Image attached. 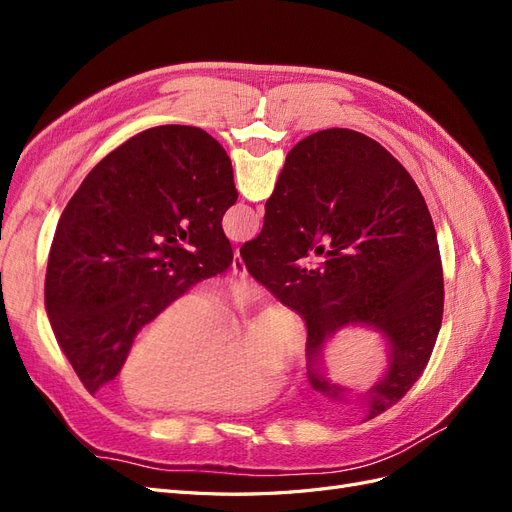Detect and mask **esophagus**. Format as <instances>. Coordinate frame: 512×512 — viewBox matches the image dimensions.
<instances>
[{
  "instance_id": "obj_1",
  "label": "esophagus",
  "mask_w": 512,
  "mask_h": 512,
  "mask_svg": "<svg viewBox=\"0 0 512 512\" xmlns=\"http://www.w3.org/2000/svg\"><path fill=\"white\" fill-rule=\"evenodd\" d=\"M230 271H232V275L241 277V280H245V277H247L245 262L241 260V254H239V252H235V256H232V267H230Z\"/></svg>"
}]
</instances>
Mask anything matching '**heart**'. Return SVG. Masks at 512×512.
Masks as SVG:
<instances>
[{
	"mask_svg": "<svg viewBox=\"0 0 512 512\" xmlns=\"http://www.w3.org/2000/svg\"><path fill=\"white\" fill-rule=\"evenodd\" d=\"M256 297L232 284L209 303L205 294H183L153 318L121 365V391L136 406L185 412H235L265 401L275 369L303 356V335L286 309L269 307L237 342L228 314Z\"/></svg>",
	"mask_w": 512,
	"mask_h": 512,
	"instance_id": "heart-1",
	"label": "heart"
}]
</instances>
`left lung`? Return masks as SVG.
<instances>
[{
  "label": "left lung",
  "mask_w": 512,
  "mask_h": 512,
  "mask_svg": "<svg viewBox=\"0 0 512 512\" xmlns=\"http://www.w3.org/2000/svg\"><path fill=\"white\" fill-rule=\"evenodd\" d=\"M237 196L224 147L192 126L136 134L85 177L55 230L44 303L91 395L147 322L230 267L222 215Z\"/></svg>",
  "instance_id": "obj_1"
}]
</instances>
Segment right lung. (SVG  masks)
<instances>
[{"label": "right lung", "mask_w": 512, "mask_h": 512, "mask_svg": "<svg viewBox=\"0 0 512 512\" xmlns=\"http://www.w3.org/2000/svg\"><path fill=\"white\" fill-rule=\"evenodd\" d=\"M309 251L321 260L305 268ZM241 258L305 320L307 378L318 393L348 401L322 367L324 342L348 324L380 331L389 346L386 371L361 395L365 421L423 374L444 309L438 237L414 179L374 138L331 128L294 145Z\"/></svg>", "instance_id": "1"}]
</instances>
